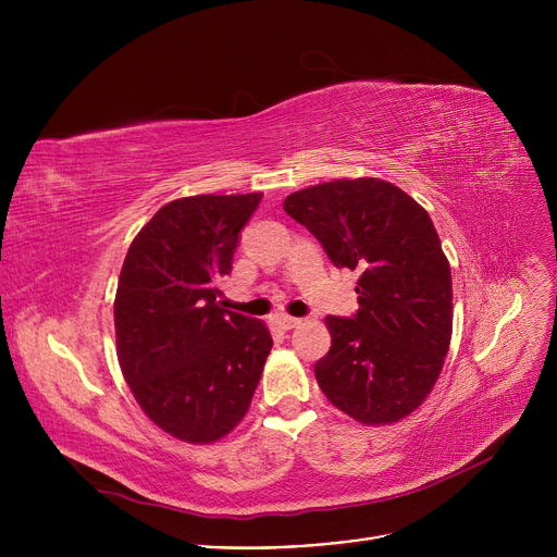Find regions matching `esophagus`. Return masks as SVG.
<instances>
[{"label":"esophagus","mask_w":557,"mask_h":557,"mask_svg":"<svg viewBox=\"0 0 557 557\" xmlns=\"http://www.w3.org/2000/svg\"><path fill=\"white\" fill-rule=\"evenodd\" d=\"M275 323H277L282 330H294V327H298V325H300V318L280 313V315H275Z\"/></svg>","instance_id":"obj_1"}]
</instances>
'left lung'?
<instances>
[{
    "instance_id": "8db88e82",
    "label": "left lung",
    "mask_w": 557,
    "mask_h": 557,
    "mask_svg": "<svg viewBox=\"0 0 557 557\" xmlns=\"http://www.w3.org/2000/svg\"><path fill=\"white\" fill-rule=\"evenodd\" d=\"M336 269L359 273V309L327 315L318 386L363 424H393L426 399L451 341V271L426 210L379 178L334 181L286 196Z\"/></svg>"
}]
</instances>
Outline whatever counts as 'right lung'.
<instances>
[{"instance_id":"1","label":"right lung","mask_w":557,"mask_h":557,"mask_svg":"<svg viewBox=\"0 0 557 557\" xmlns=\"http://www.w3.org/2000/svg\"><path fill=\"white\" fill-rule=\"evenodd\" d=\"M261 194L166 202L133 239L114 298L116 357L141 411L194 445L246 416L273 347L257 318L219 305Z\"/></svg>"}]
</instances>
